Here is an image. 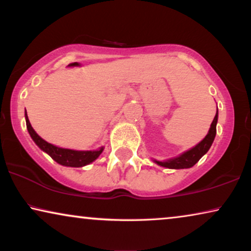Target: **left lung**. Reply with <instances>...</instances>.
<instances>
[{"instance_id": "obj_1", "label": "left lung", "mask_w": 251, "mask_h": 251, "mask_svg": "<svg viewBox=\"0 0 251 251\" xmlns=\"http://www.w3.org/2000/svg\"><path fill=\"white\" fill-rule=\"evenodd\" d=\"M217 121H218V108H217V113H216L214 118V121H212L210 126V129H209V131L207 133V136H205L204 138L198 144V145H195L193 149L186 151V152L180 154V155L177 157H173V159L163 161V162L162 161L154 160V162L157 163L161 167L169 168V169H186V168L193 167L194 164L208 152L209 149H210V146L212 145V143H214Z\"/></svg>"}]
</instances>
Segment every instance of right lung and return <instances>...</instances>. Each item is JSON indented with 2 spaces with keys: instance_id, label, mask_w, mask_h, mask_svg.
Masks as SVG:
<instances>
[{
  "instance_id": "right-lung-1",
  "label": "right lung",
  "mask_w": 251,
  "mask_h": 251,
  "mask_svg": "<svg viewBox=\"0 0 251 251\" xmlns=\"http://www.w3.org/2000/svg\"><path fill=\"white\" fill-rule=\"evenodd\" d=\"M25 119H26V126L27 130H28L30 137L34 140V143L40 147L43 152L52 157L57 163L61 164L65 167H75L80 168L84 167L87 164L94 162L97 157L100 155L104 147L96 151H74V150H68V149H61V147L54 146L52 144L46 142V140L41 138V137L35 132V130L33 129V126H30L28 116L27 113H25Z\"/></svg>"
}]
</instances>
